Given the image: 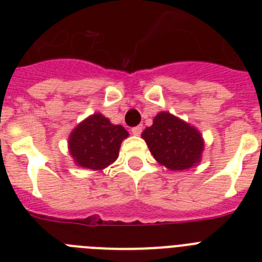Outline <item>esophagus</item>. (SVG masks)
Instances as JSON below:
<instances>
[{"label": "esophagus", "instance_id": "obj_1", "mask_svg": "<svg viewBox=\"0 0 262 262\" xmlns=\"http://www.w3.org/2000/svg\"><path fill=\"white\" fill-rule=\"evenodd\" d=\"M142 131H143L142 124H140V126H136V127H133V128H131V133H133V135H136V136L140 135V134H142Z\"/></svg>", "mask_w": 262, "mask_h": 262}]
</instances>
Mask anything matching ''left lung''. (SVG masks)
Listing matches in <instances>:
<instances>
[{
  "label": "left lung",
  "instance_id": "1",
  "mask_svg": "<svg viewBox=\"0 0 262 262\" xmlns=\"http://www.w3.org/2000/svg\"><path fill=\"white\" fill-rule=\"evenodd\" d=\"M142 138L155 159L170 170H184L200 163L203 151L201 134L169 113L157 114Z\"/></svg>",
  "mask_w": 262,
  "mask_h": 262
}]
</instances>
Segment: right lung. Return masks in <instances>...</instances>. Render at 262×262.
<instances>
[{"label":"right lung","mask_w":262,"mask_h":262,"mask_svg":"<svg viewBox=\"0 0 262 262\" xmlns=\"http://www.w3.org/2000/svg\"><path fill=\"white\" fill-rule=\"evenodd\" d=\"M128 136L122 126H115L101 114H94L78 124L69 138V152L76 164L99 170L117 160L120 143Z\"/></svg>","instance_id":"obj_1"}]
</instances>
